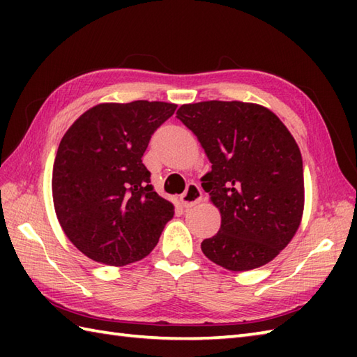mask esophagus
<instances>
[{"label":"esophagus","instance_id":"1","mask_svg":"<svg viewBox=\"0 0 357 357\" xmlns=\"http://www.w3.org/2000/svg\"><path fill=\"white\" fill-rule=\"evenodd\" d=\"M202 199V192L198 184L190 183L187 185L185 192L179 196V201H181V206L184 208H190L193 206H196L199 201Z\"/></svg>","mask_w":357,"mask_h":357}]
</instances>
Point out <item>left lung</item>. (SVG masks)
Here are the masks:
<instances>
[{
  "mask_svg": "<svg viewBox=\"0 0 357 357\" xmlns=\"http://www.w3.org/2000/svg\"><path fill=\"white\" fill-rule=\"evenodd\" d=\"M176 118L211 162L202 188L221 213V229L202 241V253L230 271L268 264L290 244L304 213V167L293 135L253 102L184 104Z\"/></svg>",
  "mask_w": 357,
  "mask_h": 357,
  "instance_id": "8db88e82",
  "label": "left lung"
}]
</instances>
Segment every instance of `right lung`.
<instances>
[{
  "label": "right lung",
  "mask_w": 357,
  "mask_h": 357,
  "mask_svg": "<svg viewBox=\"0 0 357 357\" xmlns=\"http://www.w3.org/2000/svg\"><path fill=\"white\" fill-rule=\"evenodd\" d=\"M176 104L102 102L63 136L52 173L55 213L66 236L95 262L123 267L158 244L174 206L142 164L151 135Z\"/></svg>",
  "instance_id": "right-lung-1"
}]
</instances>
